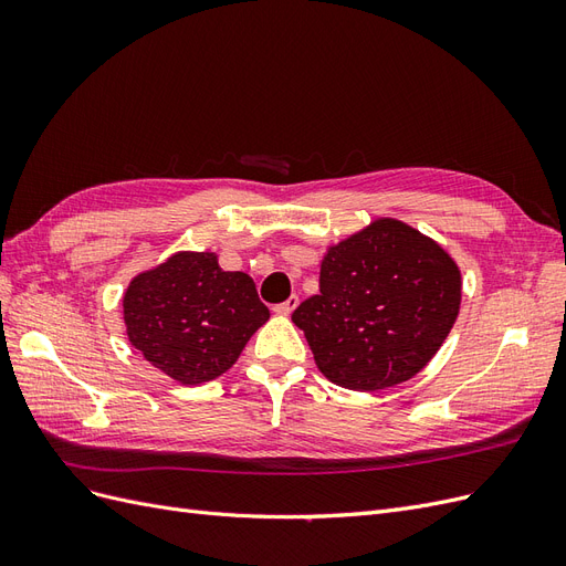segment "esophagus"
Masks as SVG:
<instances>
[{
  "instance_id": "1",
  "label": "esophagus",
  "mask_w": 566,
  "mask_h": 566,
  "mask_svg": "<svg viewBox=\"0 0 566 566\" xmlns=\"http://www.w3.org/2000/svg\"><path fill=\"white\" fill-rule=\"evenodd\" d=\"M297 304H300V297H297V295H293V297H287L285 302H281V304L273 306V312L281 314V316H290V314L295 312V306H297Z\"/></svg>"
}]
</instances>
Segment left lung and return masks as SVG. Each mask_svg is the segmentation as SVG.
Returning <instances> with one entry per match:
<instances>
[{"label":"left lung","mask_w":566,"mask_h":566,"mask_svg":"<svg viewBox=\"0 0 566 566\" xmlns=\"http://www.w3.org/2000/svg\"><path fill=\"white\" fill-rule=\"evenodd\" d=\"M460 269L432 238L399 219L328 248L318 295L293 321L331 382L375 391L420 373L460 312Z\"/></svg>","instance_id":"left-lung-1"}]
</instances>
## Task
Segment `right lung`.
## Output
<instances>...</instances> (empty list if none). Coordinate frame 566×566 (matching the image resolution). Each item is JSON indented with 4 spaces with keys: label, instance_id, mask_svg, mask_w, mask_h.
I'll list each match as a JSON object with an SVG mask.
<instances>
[{
    "label": "right lung",
    "instance_id": "1",
    "mask_svg": "<svg viewBox=\"0 0 566 566\" xmlns=\"http://www.w3.org/2000/svg\"><path fill=\"white\" fill-rule=\"evenodd\" d=\"M123 310L134 349L181 385L227 373L269 321L254 281L243 271H221L214 252H177L139 273Z\"/></svg>",
    "mask_w": 566,
    "mask_h": 566
}]
</instances>
